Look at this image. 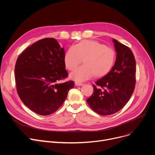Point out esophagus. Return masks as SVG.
Returning a JSON list of instances; mask_svg holds the SVG:
<instances>
[{
  "label": "esophagus",
  "instance_id": "esophagus-1",
  "mask_svg": "<svg viewBox=\"0 0 155 155\" xmlns=\"http://www.w3.org/2000/svg\"><path fill=\"white\" fill-rule=\"evenodd\" d=\"M75 85H77V86H82V85H84L82 83H80V82H76L75 83Z\"/></svg>",
  "mask_w": 155,
  "mask_h": 155
}]
</instances>
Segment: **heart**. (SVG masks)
I'll list each match as a JSON object with an SVG mask.
<instances>
[{
	"label": "heart",
	"instance_id": "obj_1",
	"mask_svg": "<svg viewBox=\"0 0 155 155\" xmlns=\"http://www.w3.org/2000/svg\"><path fill=\"white\" fill-rule=\"evenodd\" d=\"M116 59L112 48L95 40H82L70 47L64 57L65 67L73 70L84 61V64L70 74V78L77 82H84L94 75L101 78L107 75Z\"/></svg>",
	"mask_w": 155,
	"mask_h": 155
}]
</instances>
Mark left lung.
I'll return each instance as SVG.
<instances>
[{"instance_id": "left-lung-1", "label": "left lung", "mask_w": 155, "mask_h": 155, "mask_svg": "<svg viewBox=\"0 0 155 155\" xmlns=\"http://www.w3.org/2000/svg\"><path fill=\"white\" fill-rule=\"evenodd\" d=\"M116 60L107 75L94 85V92L87 102L102 116L113 114L127 104L134 91L136 60L131 49L112 39Z\"/></svg>"}]
</instances>
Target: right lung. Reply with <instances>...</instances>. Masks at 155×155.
Masks as SVG:
<instances>
[{
    "mask_svg": "<svg viewBox=\"0 0 155 155\" xmlns=\"http://www.w3.org/2000/svg\"><path fill=\"white\" fill-rule=\"evenodd\" d=\"M64 51L52 38L38 41L18 57L15 66L17 92L24 104L32 111L48 116L59 109L73 81L59 83L68 76Z\"/></svg>",
    "mask_w": 155,
    "mask_h": 155,
    "instance_id": "right-lung-1",
    "label": "right lung"
}]
</instances>
